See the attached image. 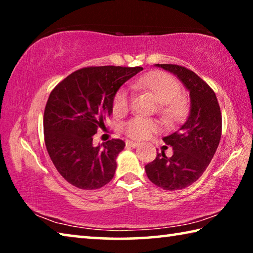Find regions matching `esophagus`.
<instances>
[{
    "label": "esophagus",
    "mask_w": 253,
    "mask_h": 253,
    "mask_svg": "<svg viewBox=\"0 0 253 253\" xmlns=\"http://www.w3.org/2000/svg\"><path fill=\"white\" fill-rule=\"evenodd\" d=\"M138 143L137 142H132V140H126V146H129V147H136Z\"/></svg>",
    "instance_id": "1"
}]
</instances>
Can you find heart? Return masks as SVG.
Instances as JSON below:
<instances>
[{"label":"heart","mask_w":253,"mask_h":253,"mask_svg":"<svg viewBox=\"0 0 253 253\" xmlns=\"http://www.w3.org/2000/svg\"><path fill=\"white\" fill-rule=\"evenodd\" d=\"M136 90L151 93L158 102V114L166 123L182 121L187 113V99L181 93V85L172 76L163 71H151L132 81ZM130 97L126 88L118 89L113 98V111L116 116L125 115L129 109ZM123 131L134 139L146 138L158 129L155 121L145 117H132L123 124Z\"/></svg>","instance_id":"heart-1"}]
</instances>
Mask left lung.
<instances>
[{
  "label": "left lung",
  "instance_id": "obj_1",
  "mask_svg": "<svg viewBox=\"0 0 253 253\" xmlns=\"http://www.w3.org/2000/svg\"><path fill=\"white\" fill-rule=\"evenodd\" d=\"M172 72L190 91L191 111L178 130L163 138L173 147V155L157 153L145 166L149 181L168 191L190 186L202 176L219 146L222 115L215 92L203 79L178 65H156Z\"/></svg>",
  "mask_w": 253,
  "mask_h": 253
}]
</instances>
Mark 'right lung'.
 <instances>
[{"label": "right lung", "mask_w": 253, "mask_h": 253, "mask_svg": "<svg viewBox=\"0 0 253 253\" xmlns=\"http://www.w3.org/2000/svg\"><path fill=\"white\" fill-rule=\"evenodd\" d=\"M142 67H85L55 85L46 101L43 132L46 151L59 174L81 190H97L113 179L125 143L111 139L95 147L92 136L105 129L113 98Z\"/></svg>", "instance_id": "obj_1"}]
</instances>
